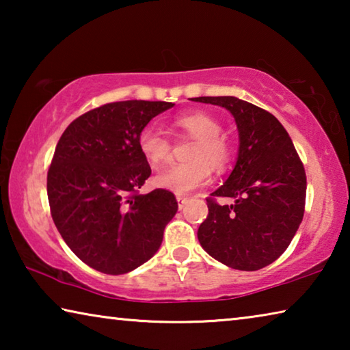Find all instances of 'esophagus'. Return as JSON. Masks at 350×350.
Segmentation results:
<instances>
[{"label":"esophagus","instance_id":"esophagus-1","mask_svg":"<svg viewBox=\"0 0 350 350\" xmlns=\"http://www.w3.org/2000/svg\"><path fill=\"white\" fill-rule=\"evenodd\" d=\"M176 199H177V204H179V210H182L183 206H185V204L188 202V199L185 196H182V194H177Z\"/></svg>","mask_w":350,"mask_h":350}]
</instances>
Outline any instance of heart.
<instances>
[{"label":"heart","mask_w":350,"mask_h":350,"mask_svg":"<svg viewBox=\"0 0 350 350\" xmlns=\"http://www.w3.org/2000/svg\"><path fill=\"white\" fill-rule=\"evenodd\" d=\"M173 126L194 139L188 150V159L191 161L161 171L154 182L176 194H188L210 180L211 167L216 170L227 167L232 159V142L221 133L219 118L202 109L180 112L173 118ZM137 146L145 161L154 168L167 165L173 156L171 142L151 126L142 129Z\"/></svg>","instance_id":"1"}]
</instances>
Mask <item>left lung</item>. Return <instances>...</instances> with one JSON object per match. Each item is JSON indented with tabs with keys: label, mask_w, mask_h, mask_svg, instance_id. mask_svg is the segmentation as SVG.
Listing matches in <instances>:
<instances>
[{
	"label": "left lung",
	"mask_w": 350,
	"mask_h": 350,
	"mask_svg": "<svg viewBox=\"0 0 350 350\" xmlns=\"http://www.w3.org/2000/svg\"><path fill=\"white\" fill-rule=\"evenodd\" d=\"M228 109L239 133L238 161L228 179L206 199L208 216L198 239L228 267L253 271L286 252L304 216L306 171L293 142L269 111L236 97H196ZM233 197L219 206L215 197Z\"/></svg>",
	"instance_id": "left-lung-1"
}]
</instances>
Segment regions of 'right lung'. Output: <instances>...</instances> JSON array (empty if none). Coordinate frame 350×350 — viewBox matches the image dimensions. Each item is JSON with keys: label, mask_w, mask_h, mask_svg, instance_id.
Returning <instances> with one entry per match:
<instances>
[{"label": "right lung", "mask_w": 350, "mask_h": 350, "mask_svg": "<svg viewBox=\"0 0 350 350\" xmlns=\"http://www.w3.org/2000/svg\"><path fill=\"white\" fill-rule=\"evenodd\" d=\"M170 102L126 100L77 117L58 140L47 199L62 238L83 262L106 275L128 273L159 250L177 200L168 189L139 194L151 168L137 137Z\"/></svg>", "instance_id": "obj_1"}]
</instances>
